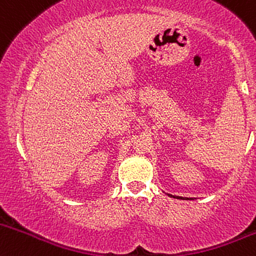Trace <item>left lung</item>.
I'll use <instances>...</instances> for the list:
<instances>
[{"label": "left lung", "mask_w": 256, "mask_h": 256, "mask_svg": "<svg viewBox=\"0 0 256 256\" xmlns=\"http://www.w3.org/2000/svg\"><path fill=\"white\" fill-rule=\"evenodd\" d=\"M168 194L169 197H174V198H176V200H191V198H188V197H180V196H173V194Z\"/></svg>", "instance_id": "8db88e82"}]
</instances>
